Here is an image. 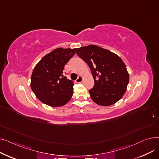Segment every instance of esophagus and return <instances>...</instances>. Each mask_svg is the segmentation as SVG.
<instances>
[{
    "mask_svg": "<svg viewBox=\"0 0 159 159\" xmlns=\"http://www.w3.org/2000/svg\"><path fill=\"white\" fill-rule=\"evenodd\" d=\"M82 80H83L82 77V76H79V77L76 80H75V82H76L77 83H80V82H82Z\"/></svg>",
    "mask_w": 159,
    "mask_h": 159,
    "instance_id": "34e87169",
    "label": "esophagus"
}]
</instances>
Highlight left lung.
<instances>
[{
    "label": "left lung",
    "instance_id": "1",
    "mask_svg": "<svg viewBox=\"0 0 159 159\" xmlns=\"http://www.w3.org/2000/svg\"><path fill=\"white\" fill-rule=\"evenodd\" d=\"M77 54L89 66L95 84L89 90L96 104L107 106L123 97L129 83V73L121 58L115 53L95 45L77 49Z\"/></svg>",
    "mask_w": 159,
    "mask_h": 159
}]
</instances>
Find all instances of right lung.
I'll return each mask as SVG.
<instances>
[{
	"label": "right lung",
	"mask_w": 159,
	"mask_h": 159,
	"mask_svg": "<svg viewBox=\"0 0 159 159\" xmlns=\"http://www.w3.org/2000/svg\"><path fill=\"white\" fill-rule=\"evenodd\" d=\"M76 49L57 48L35 66L30 85L42 102L52 107H61L70 101L73 93V82L64 76L63 70Z\"/></svg>",
	"instance_id": "right-lung-1"
}]
</instances>
